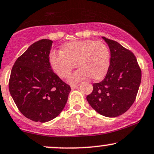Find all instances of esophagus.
Instances as JSON below:
<instances>
[{"mask_svg":"<svg viewBox=\"0 0 154 154\" xmlns=\"http://www.w3.org/2000/svg\"><path fill=\"white\" fill-rule=\"evenodd\" d=\"M79 87V85H72L71 86V88H72V90H74V89H76V88H77Z\"/></svg>","mask_w":154,"mask_h":154,"instance_id":"1","label":"esophagus"}]
</instances>
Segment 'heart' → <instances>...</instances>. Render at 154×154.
Returning <instances> with one entry per match:
<instances>
[{
  "label": "heart",
  "instance_id": "b5f03b06",
  "mask_svg": "<svg viewBox=\"0 0 154 154\" xmlns=\"http://www.w3.org/2000/svg\"><path fill=\"white\" fill-rule=\"evenodd\" d=\"M49 63L61 78H66L77 64L80 69L70 77V83L78 82L88 76L93 80H99L108 70L110 52L107 46L99 41H75L63 44L59 53H51Z\"/></svg>",
  "mask_w": 154,
  "mask_h": 154
}]
</instances>
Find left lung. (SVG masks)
<instances>
[{"label": "left lung", "mask_w": 154, "mask_h": 154, "mask_svg": "<svg viewBox=\"0 0 154 154\" xmlns=\"http://www.w3.org/2000/svg\"><path fill=\"white\" fill-rule=\"evenodd\" d=\"M110 48V61L103 81L94 83L87 100L98 113L114 118L123 114L136 100L141 81V70L130 50L103 37Z\"/></svg>", "instance_id": "1"}]
</instances>
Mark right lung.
<instances>
[{"label":"right lung","mask_w":154,"mask_h":154,"mask_svg":"<svg viewBox=\"0 0 154 154\" xmlns=\"http://www.w3.org/2000/svg\"><path fill=\"white\" fill-rule=\"evenodd\" d=\"M53 42L42 39L28 48L13 66L9 92L20 112L45 123L60 114L71 88L52 71L49 54Z\"/></svg>","instance_id":"right-lung-1"}]
</instances>
